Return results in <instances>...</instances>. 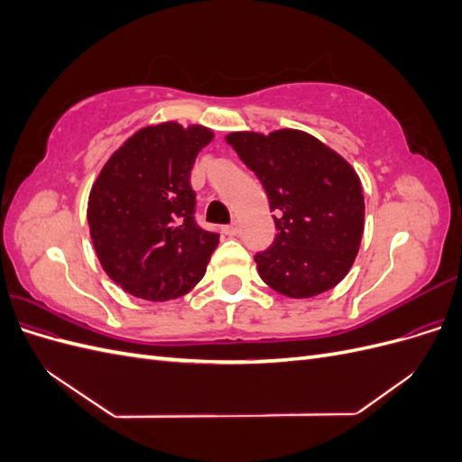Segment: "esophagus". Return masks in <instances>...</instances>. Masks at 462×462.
Returning a JSON list of instances; mask_svg holds the SVG:
<instances>
[{"label": "esophagus", "mask_w": 462, "mask_h": 462, "mask_svg": "<svg viewBox=\"0 0 462 462\" xmlns=\"http://www.w3.org/2000/svg\"><path fill=\"white\" fill-rule=\"evenodd\" d=\"M223 233L229 235V236H235L236 233H239V223H236V221H231L229 226L223 227Z\"/></svg>", "instance_id": "1"}]
</instances>
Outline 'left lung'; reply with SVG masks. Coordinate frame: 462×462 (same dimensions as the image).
Instances as JSON below:
<instances>
[{
	"instance_id": "left-lung-1",
	"label": "left lung",
	"mask_w": 462,
	"mask_h": 462,
	"mask_svg": "<svg viewBox=\"0 0 462 462\" xmlns=\"http://www.w3.org/2000/svg\"><path fill=\"white\" fill-rule=\"evenodd\" d=\"M226 141L275 212V241L254 256L262 282L291 299L333 289L351 270L365 231V194L351 163L297 129L239 131Z\"/></svg>"
}]
</instances>
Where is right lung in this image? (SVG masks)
Listing matches in <instances>:
<instances>
[{"instance_id":"obj_1","label":"right lung","mask_w":462,"mask_h":462,"mask_svg":"<svg viewBox=\"0 0 462 462\" xmlns=\"http://www.w3.org/2000/svg\"><path fill=\"white\" fill-rule=\"evenodd\" d=\"M214 131L175 121L148 125L111 153L88 197L96 256L136 299L183 297L206 273L219 235L194 221L190 170Z\"/></svg>"}]
</instances>
